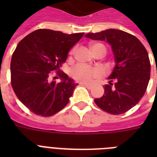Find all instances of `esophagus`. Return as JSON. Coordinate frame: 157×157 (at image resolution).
Returning <instances> with one entry per match:
<instances>
[{
	"label": "esophagus",
	"mask_w": 157,
	"mask_h": 157,
	"mask_svg": "<svg viewBox=\"0 0 157 157\" xmlns=\"http://www.w3.org/2000/svg\"><path fill=\"white\" fill-rule=\"evenodd\" d=\"M82 85H84L85 86H86L88 89H91L93 87V85L92 84H88V83H82Z\"/></svg>",
	"instance_id": "obj_1"
}]
</instances>
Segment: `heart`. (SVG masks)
Masks as SVG:
<instances>
[{
  "label": "heart",
  "mask_w": 157,
  "mask_h": 157,
  "mask_svg": "<svg viewBox=\"0 0 157 157\" xmlns=\"http://www.w3.org/2000/svg\"><path fill=\"white\" fill-rule=\"evenodd\" d=\"M102 45V44H95V45ZM92 45V46H94ZM104 46V45H103ZM74 53V49L70 51V54ZM100 71L94 67H91L90 66L85 65V64H78L74 67H72L70 71L71 76L74 80H76L80 82H87L90 81L92 78L96 77L100 75Z\"/></svg>",
  "instance_id": "1"
}]
</instances>
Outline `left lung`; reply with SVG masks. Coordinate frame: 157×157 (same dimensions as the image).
I'll use <instances>...</instances> for the list:
<instances>
[{
  "mask_svg": "<svg viewBox=\"0 0 157 157\" xmlns=\"http://www.w3.org/2000/svg\"><path fill=\"white\" fill-rule=\"evenodd\" d=\"M86 37L106 40L112 45L116 66L103 86L104 94L94 102L99 108L120 115L134 107L146 92L151 63L146 48L134 36L117 29L88 33Z\"/></svg>",
  "mask_w": 157,
  "mask_h": 157,
  "instance_id": "1",
  "label": "left lung"
}]
</instances>
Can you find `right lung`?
<instances>
[{
	"instance_id": "obj_1",
	"label": "right lung",
	"mask_w": 157,
	"mask_h": 157,
	"mask_svg": "<svg viewBox=\"0 0 157 157\" xmlns=\"http://www.w3.org/2000/svg\"><path fill=\"white\" fill-rule=\"evenodd\" d=\"M83 35L38 29L18 44L11 59V86L21 103L34 114L51 117L68 103L77 85L59 67ZM53 71L61 82L51 81Z\"/></svg>"
}]
</instances>
